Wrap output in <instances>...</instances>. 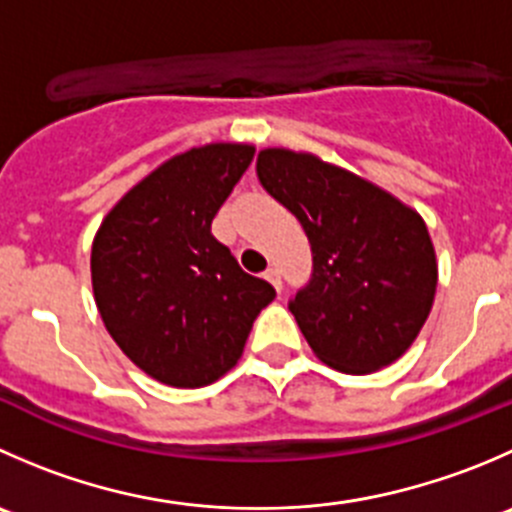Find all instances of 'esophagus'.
I'll list each match as a JSON object with an SVG mask.
<instances>
[{
	"label": "esophagus",
	"instance_id": "esophagus-1",
	"mask_svg": "<svg viewBox=\"0 0 512 512\" xmlns=\"http://www.w3.org/2000/svg\"><path fill=\"white\" fill-rule=\"evenodd\" d=\"M265 280H270L272 287H275L277 292H282V277H280V270H277V267H267Z\"/></svg>",
	"mask_w": 512,
	"mask_h": 512
}]
</instances>
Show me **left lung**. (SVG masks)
<instances>
[{
	"label": "left lung",
	"instance_id": "obj_1",
	"mask_svg": "<svg viewBox=\"0 0 512 512\" xmlns=\"http://www.w3.org/2000/svg\"><path fill=\"white\" fill-rule=\"evenodd\" d=\"M257 180L310 240L312 280L290 312L312 352L347 375L393 365L420 335L438 290L423 217L310 152L260 150Z\"/></svg>",
	"mask_w": 512,
	"mask_h": 512
}]
</instances>
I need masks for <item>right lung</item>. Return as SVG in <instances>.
I'll list each match as a JSON object with an SVG mask.
<instances>
[{
    "label": "right lung",
    "instance_id": "obj_1",
    "mask_svg": "<svg viewBox=\"0 0 512 512\" xmlns=\"http://www.w3.org/2000/svg\"><path fill=\"white\" fill-rule=\"evenodd\" d=\"M255 147L210 142L170 157L104 215L92 242L99 317L142 372L205 388L237 365L252 322L275 300L210 227Z\"/></svg>",
    "mask_w": 512,
    "mask_h": 512
}]
</instances>
